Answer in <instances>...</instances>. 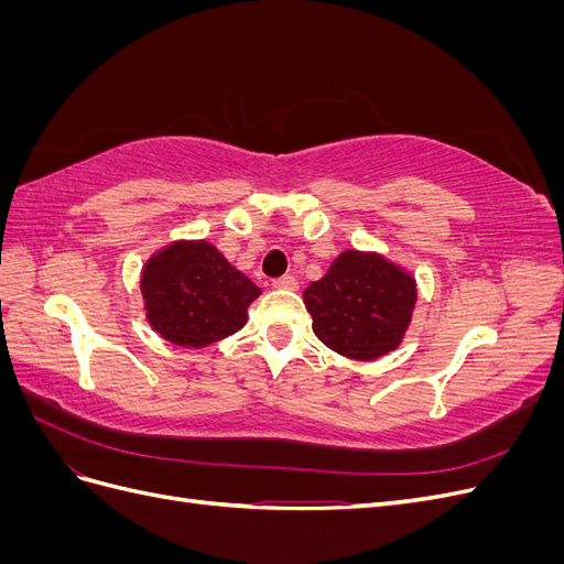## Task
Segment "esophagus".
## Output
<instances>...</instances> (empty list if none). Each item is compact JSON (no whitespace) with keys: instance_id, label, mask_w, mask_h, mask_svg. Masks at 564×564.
Instances as JSON below:
<instances>
[{"instance_id":"34e87169","label":"esophagus","mask_w":564,"mask_h":564,"mask_svg":"<svg viewBox=\"0 0 564 564\" xmlns=\"http://www.w3.org/2000/svg\"><path fill=\"white\" fill-rule=\"evenodd\" d=\"M272 286H275V289H289V292H294V289H299V280L294 275H282V278L272 280Z\"/></svg>"}]
</instances>
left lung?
Wrapping results in <instances>:
<instances>
[{
    "mask_svg": "<svg viewBox=\"0 0 564 564\" xmlns=\"http://www.w3.org/2000/svg\"><path fill=\"white\" fill-rule=\"evenodd\" d=\"M303 299L324 346L350 360H377L400 346L416 284L377 253L344 251Z\"/></svg>",
    "mask_w": 564,
    "mask_h": 564,
    "instance_id": "8db88e82",
    "label": "left lung"
}]
</instances>
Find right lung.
Masks as SVG:
<instances>
[{
    "label": "right lung",
    "instance_id": "add662e5",
    "mask_svg": "<svg viewBox=\"0 0 564 564\" xmlns=\"http://www.w3.org/2000/svg\"><path fill=\"white\" fill-rule=\"evenodd\" d=\"M141 292L152 329L185 348H202L245 327L261 294L209 242H176L152 256Z\"/></svg>",
    "mask_w": 564,
    "mask_h": 564
}]
</instances>
